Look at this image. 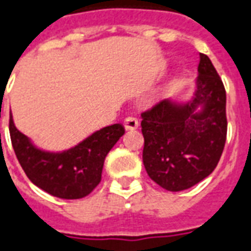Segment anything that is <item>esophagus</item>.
<instances>
[{"label":"esophagus","instance_id":"obj_1","mask_svg":"<svg viewBox=\"0 0 251 251\" xmlns=\"http://www.w3.org/2000/svg\"><path fill=\"white\" fill-rule=\"evenodd\" d=\"M124 125H125L126 130H134L138 127V120L134 117H127L124 121Z\"/></svg>","mask_w":251,"mask_h":251}]
</instances>
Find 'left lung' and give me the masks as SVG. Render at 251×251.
I'll return each mask as SVG.
<instances>
[{"label":"left lung","mask_w":251,"mask_h":251,"mask_svg":"<svg viewBox=\"0 0 251 251\" xmlns=\"http://www.w3.org/2000/svg\"><path fill=\"white\" fill-rule=\"evenodd\" d=\"M194 97L165 99L141 114L142 161L167 191L191 188L216 168L227 134L226 90L210 57L200 53Z\"/></svg>","instance_id":"1"}]
</instances>
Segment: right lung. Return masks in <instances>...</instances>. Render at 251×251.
Listing matches in <instances>:
<instances>
[{
	"label": "right lung",
	"instance_id": "obj_1",
	"mask_svg": "<svg viewBox=\"0 0 251 251\" xmlns=\"http://www.w3.org/2000/svg\"><path fill=\"white\" fill-rule=\"evenodd\" d=\"M9 131L20 165L35 185L60 199H80L100 183L104 158L124 136L121 124L106 126L68 151L47 152L35 147L9 120Z\"/></svg>",
	"mask_w": 251,
	"mask_h": 251
}]
</instances>
